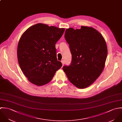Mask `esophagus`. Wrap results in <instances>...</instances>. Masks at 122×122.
<instances>
[{"mask_svg": "<svg viewBox=\"0 0 122 122\" xmlns=\"http://www.w3.org/2000/svg\"><path fill=\"white\" fill-rule=\"evenodd\" d=\"M61 63H62V65L63 66V65H64V60H62V61H61Z\"/></svg>", "mask_w": 122, "mask_h": 122, "instance_id": "1", "label": "esophagus"}]
</instances>
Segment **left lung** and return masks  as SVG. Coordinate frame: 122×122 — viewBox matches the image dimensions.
I'll return each mask as SVG.
<instances>
[{
	"label": "left lung",
	"instance_id": "8db88e82",
	"mask_svg": "<svg viewBox=\"0 0 122 122\" xmlns=\"http://www.w3.org/2000/svg\"><path fill=\"white\" fill-rule=\"evenodd\" d=\"M65 38L69 45L72 62L63 70L69 81L79 89L92 84L102 72L107 55L102 35L91 27L67 29Z\"/></svg>",
	"mask_w": 122,
	"mask_h": 122
}]
</instances>
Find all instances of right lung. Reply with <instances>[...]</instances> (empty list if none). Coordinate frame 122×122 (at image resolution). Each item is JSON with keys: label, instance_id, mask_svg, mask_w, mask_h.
<instances>
[{"label": "right lung", "instance_id": "obj_1", "mask_svg": "<svg viewBox=\"0 0 122 122\" xmlns=\"http://www.w3.org/2000/svg\"><path fill=\"white\" fill-rule=\"evenodd\" d=\"M65 30L40 23L29 27L22 34L17 47V58L31 83L40 86L46 84L62 66L56 58L55 44Z\"/></svg>", "mask_w": 122, "mask_h": 122}]
</instances>
